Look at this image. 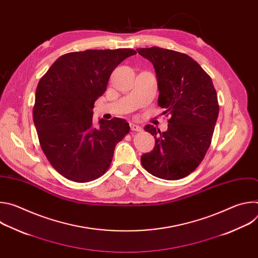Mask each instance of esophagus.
<instances>
[{
	"label": "esophagus",
	"mask_w": 258,
	"mask_h": 258,
	"mask_svg": "<svg viewBox=\"0 0 258 258\" xmlns=\"http://www.w3.org/2000/svg\"><path fill=\"white\" fill-rule=\"evenodd\" d=\"M130 125H131V130L134 131V132H141V131H142V127H141L140 125L136 124V123H133V122H132Z\"/></svg>",
	"instance_id": "1"
}]
</instances>
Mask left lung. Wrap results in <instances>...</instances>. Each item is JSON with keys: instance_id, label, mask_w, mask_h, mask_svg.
<instances>
[{"instance_id": "8db88e82", "label": "left lung", "mask_w": 258, "mask_h": 258, "mask_svg": "<svg viewBox=\"0 0 258 258\" xmlns=\"http://www.w3.org/2000/svg\"><path fill=\"white\" fill-rule=\"evenodd\" d=\"M154 66L158 105L170 115L168 128L147 124L155 138L154 149L141 157L143 167L159 178L187 176L203 160L217 120L219 106L211 78L190 56L159 47L137 49Z\"/></svg>"}]
</instances>
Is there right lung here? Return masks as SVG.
Listing matches in <instances>:
<instances>
[{
  "label": "right lung",
  "mask_w": 258,
  "mask_h": 258,
  "mask_svg": "<svg viewBox=\"0 0 258 258\" xmlns=\"http://www.w3.org/2000/svg\"><path fill=\"white\" fill-rule=\"evenodd\" d=\"M137 54L132 49L87 50L59 57L35 91L33 123L51 165L64 177L88 182L111 164L115 146L130 124L114 117L93 123L95 101L101 97L115 67Z\"/></svg>",
  "instance_id": "obj_1"
}]
</instances>
